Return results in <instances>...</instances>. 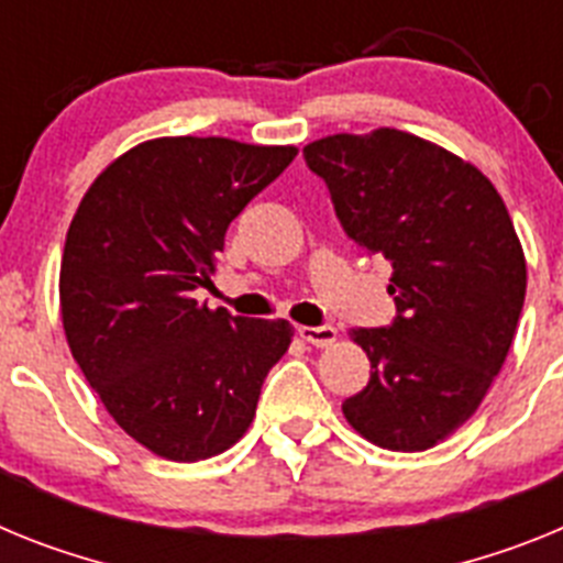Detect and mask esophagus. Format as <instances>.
Returning a JSON list of instances; mask_svg holds the SVG:
<instances>
[{
    "instance_id": "1",
    "label": "esophagus",
    "mask_w": 563,
    "mask_h": 563,
    "mask_svg": "<svg viewBox=\"0 0 563 563\" xmlns=\"http://www.w3.org/2000/svg\"><path fill=\"white\" fill-rule=\"evenodd\" d=\"M297 334H300L306 342H311V345H317V349H331V345L336 342L334 325H300Z\"/></svg>"
}]
</instances>
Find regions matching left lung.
I'll return each instance as SVG.
<instances>
[{"label": "left lung", "mask_w": 563, "mask_h": 563, "mask_svg": "<svg viewBox=\"0 0 563 563\" xmlns=\"http://www.w3.org/2000/svg\"><path fill=\"white\" fill-rule=\"evenodd\" d=\"M354 243L394 266L390 329H354L371 379L342 402L376 448L428 451L476 413L507 360L527 261L482 169L419 135L379 126L306 150Z\"/></svg>", "instance_id": "1"}]
</instances>
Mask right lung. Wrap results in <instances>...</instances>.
Listing matches in <instances>:
<instances>
[{
	"mask_svg": "<svg viewBox=\"0 0 563 563\" xmlns=\"http://www.w3.org/2000/svg\"><path fill=\"white\" fill-rule=\"evenodd\" d=\"M297 146L166 135L92 180L67 229L58 302L67 345L126 437L169 462L229 451L249 430L288 320L209 309L229 223Z\"/></svg>",
	"mask_w": 563,
	"mask_h": 563,
	"instance_id": "add662e5",
	"label": "right lung"
}]
</instances>
